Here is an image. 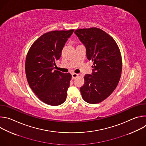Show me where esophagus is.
Masks as SVG:
<instances>
[{
  "instance_id": "esophagus-1",
  "label": "esophagus",
  "mask_w": 146,
  "mask_h": 146,
  "mask_svg": "<svg viewBox=\"0 0 146 146\" xmlns=\"http://www.w3.org/2000/svg\"><path fill=\"white\" fill-rule=\"evenodd\" d=\"M72 79H74V78H76L77 77H78V76H79V74H77V73H72Z\"/></svg>"
}]
</instances>
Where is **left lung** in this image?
I'll return each mask as SVG.
<instances>
[{
	"label": "left lung",
	"instance_id": "1",
	"mask_svg": "<svg viewBox=\"0 0 146 146\" xmlns=\"http://www.w3.org/2000/svg\"><path fill=\"white\" fill-rule=\"evenodd\" d=\"M75 34L86 48L87 57L94 62L92 74H86L80 91L86 102L96 104L109 97L121 78L122 58L114 39L97 28L79 29Z\"/></svg>",
	"mask_w": 146,
	"mask_h": 146
}]
</instances>
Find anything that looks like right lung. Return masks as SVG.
I'll return each instance as SVG.
<instances>
[{
	"label": "right lung",
	"instance_id": "1",
	"mask_svg": "<svg viewBox=\"0 0 146 146\" xmlns=\"http://www.w3.org/2000/svg\"><path fill=\"white\" fill-rule=\"evenodd\" d=\"M73 32L71 29L45 33L32 44L27 55L25 73L28 84L40 100L51 106L60 105L66 99L72 75L54 69Z\"/></svg>",
	"mask_w": 146,
	"mask_h": 146
}]
</instances>
